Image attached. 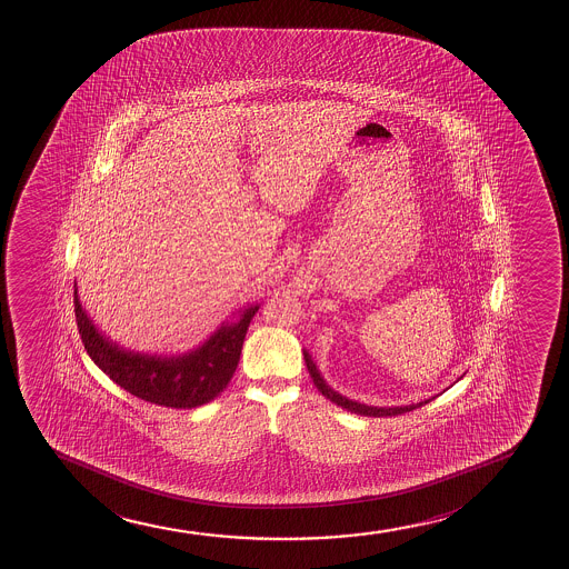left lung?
I'll return each instance as SVG.
<instances>
[{
	"label": "left lung",
	"instance_id": "left-lung-1",
	"mask_svg": "<svg viewBox=\"0 0 569 569\" xmlns=\"http://www.w3.org/2000/svg\"><path fill=\"white\" fill-rule=\"evenodd\" d=\"M305 361H307L308 372H310V377H312L313 386L318 388L321 396L327 397L329 401L335 402L337 407L340 409L348 410L351 415L359 416H371V418H383V416H397L405 415V412H410V410L420 409L421 405H428V401L416 402V405H409V407H393V409H378V407H367V405H361V402L350 401V399H346V397L340 396L337 391H332L329 386H327L326 380L321 378L320 371L316 369V365H313L312 358L308 356V351H305Z\"/></svg>",
	"mask_w": 569,
	"mask_h": 569
}]
</instances>
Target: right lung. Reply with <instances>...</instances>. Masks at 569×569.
Masks as SVG:
<instances>
[{
  "mask_svg": "<svg viewBox=\"0 0 569 569\" xmlns=\"http://www.w3.org/2000/svg\"><path fill=\"white\" fill-rule=\"evenodd\" d=\"M76 321L84 350L92 361L121 388L170 409H194L221 393L237 371L249 321L259 307L243 310L242 320L227 323L198 350L181 358H151L111 345L92 326L73 291Z\"/></svg>",
  "mask_w": 569,
  "mask_h": 569,
  "instance_id": "add662e5",
  "label": "right lung"
}]
</instances>
